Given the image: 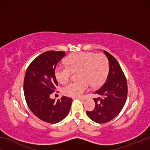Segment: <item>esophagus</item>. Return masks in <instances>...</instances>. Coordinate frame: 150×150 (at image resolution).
<instances>
[{
  "label": "esophagus",
  "mask_w": 150,
  "mask_h": 150,
  "mask_svg": "<svg viewBox=\"0 0 150 150\" xmlns=\"http://www.w3.org/2000/svg\"><path fill=\"white\" fill-rule=\"evenodd\" d=\"M78 98H79V99L82 100H85V97H83V96H80V97H79Z\"/></svg>",
  "instance_id": "1"
}]
</instances>
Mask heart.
I'll use <instances>...</instances> for the list:
<instances>
[{"instance_id":"1","label":"heart","mask_w":150,"mask_h":150,"mask_svg":"<svg viewBox=\"0 0 150 150\" xmlns=\"http://www.w3.org/2000/svg\"><path fill=\"white\" fill-rule=\"evenodd\" d=\"M66 65H58L55 75L58 82L65 84L72 72H78L79 81L71 82L63 88L65 95L75 97L82 95L92 87L100 86L107 75L108 62L103 54L92 52H79L69 55L65 61Z\"/></svg>"}]
</instances>
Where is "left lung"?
Here are the masks:
<instances>
[{
  "label": "left lung",
  "instance_id": "8db88e82",
  "mask_svg": "<svg viewBox=\"0 0 150 150\" xmlns=\"http://www.w3.org/2000/svg\"><path fill=\"white\" fill-rule=\"evenodd\" d=\"M109 62V71L105 83L94 94L95 107L87 111L88 118L96 123H106L120 112L127 99L128 86L125 75L115 57L104 51Z\"/></svg>",
  "mask_w": 150,
  "mask_h": 150
}]
</instances>
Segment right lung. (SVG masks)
Segmentation results:
<instances>
[{
    "label": "right lung",
    "mask_w": 150,
    "mask_h": 150,
    "mask_svg": "<svg viewBox=\"0 0 150 150\" xmlns=\"http://www.w3.org/2000/svg\"><path fill=\"white\" fill-rule=\"evenodd\" d=\"M65 52L48 51L30 63L24 79L26 103L35 116L45 122L55 124L63 120L70 110L72 99L63 96L52 99L50 95L58 85L55 70Z\"/></svg>",
    "instance_id": "obj_1"
}]
</instances>
